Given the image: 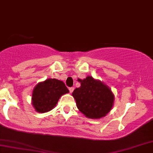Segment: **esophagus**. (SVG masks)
<instances>
[{
    "label": "esophagus",
    "mask_w": 153,
    "mask_h": 153,
    "mask_svg": "<svg viewBox=\"0 0 153 153\" xmlns=\"http://www.w3.org/2000/svg\"><path fill=\"white\" fill-rule=\"evenodd\" d=\"M74 90V88L73 87H71V88H69V91H70V93H72Z\"/></svg>",
    "instance_id": "obj_1"
}]
</instances>
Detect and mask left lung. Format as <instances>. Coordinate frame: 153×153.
Returning a JSON list of instances; mask_svg holds the SVG:
<instances>
[{
  "instance_id": "8db88e82",
  "label": "left lung",
  "mask_w": 153,
  "mask_h": 153,
  "mask_svg": "<svg viewBox=\"0 0 153 153\" xmlns=\"http://www.w3.org/2000/svg\"><path fill=\"white\" fill-rule=\"evenodd\" d=\"M80 86L73 92L78 108L89 119H98L106 117L114 102V95L106 84L92 76L83 80L78 79Z\"/></svg>"
}]
</instances>
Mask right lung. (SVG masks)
<instances>
[{
	"label": "right lung",
	"mask_w": 153,
	"mask_h": 153,
	"mask_svg": "<svg viewBox=\"0 0 153 153\" xmlns=\"http://www.w3.org/2000/svg\"><path fill=\"white\" fill-rule=\"evenodd\" d=\"M69 90L65 83L55 78H47L39 82L34 88L31 104L39 113H45L53 109L59 98L68 94Z\"/></svg>",
	"instance_id": "obj_1"
}]
</instances>
